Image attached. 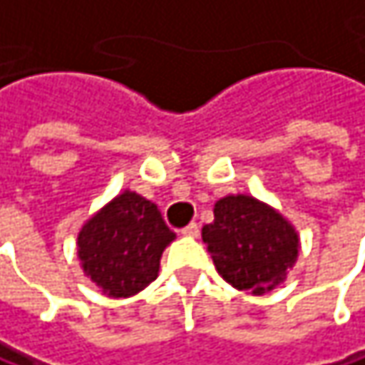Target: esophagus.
Returning a JSON list of instances; mask_svg holds the SVG:
<instances>
[{"instance_id":"esophagus-1","label":"esophagus","mask_w":365,"mask_h":365,"mask_svg":"<svg viewBox=\"0 0 365 365\" xmlns=\"http://www.w3.org/2000/svg\"><path fill=\"white\" fill-rule=\"evenodd\" d=\"M198 232H200V230H198V223H190V225H185L182 230V234L183 236H187V238H196Z\"/></svg>"}]
</instances>
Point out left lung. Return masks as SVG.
Wrapping results in <instances>:
<instances>
[{"instance_id":"obj_1","label":"left lung","mask_w":365,"mask_h":365,"mask_svg":"<svg viewBox=\"0 0 365 365\" xmlns=\"http://www.w3.org/2000/svg\"><path fill=\"white\" fill-rule=\"evenodd\" d=\"M213 213V223L202 227V240L223 280L252 294L286 280L299 257V234L276 209L236 194L217 200Z\"/></svg>"}]
</instances>
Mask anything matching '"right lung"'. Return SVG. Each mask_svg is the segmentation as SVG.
I'll return each instance as SVG.
<instances>
[{
    "label": "right lung",
    "instance_id": "right-lung-1",
    "mask_svg": "<svg viewBox=\"0 0 365 365\" xmlns=\"http://www.w3.org/2000/svg\"><path fill=\"white\" fill-rule=\"evenodd\" d=\"M175 234L158 207L125 190L85 221L77 255L85 276L113 299H127L156 280L160 257Z\"/></svg>",
    "mask_w": 365,
    "mask_h": 365
}]
</instances>
